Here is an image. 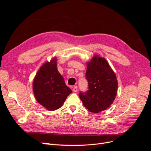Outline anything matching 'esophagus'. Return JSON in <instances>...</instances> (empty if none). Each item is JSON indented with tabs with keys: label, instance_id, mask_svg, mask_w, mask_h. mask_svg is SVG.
I'll return each instance as SVG.
<instances>
[{
	"label": "esophagus",
	"instance_id": "obj_1",
	"mask_svg": "<svg viewBox=\"0 0 151 151\" xmlns=\"http://www.w3.org/2000/svg\"><path fill=\"white\" fill-rule=\"evenodd\" d=\"M72 91H74V92H77V86H74V88L72 89Z\"/></svg>",
	"mask_w": 151,
	"mask_h": 151
}]
</instances>
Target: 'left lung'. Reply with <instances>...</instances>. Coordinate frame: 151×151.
I'll return each instance as SVG.
<instances>
[{"mask_svg":"<svg viewBox=\"0 0 151 151\" xmlns=\"http://www.w3.org/2000/svg\"><path fill=\"white\" fill-rule=\"evenodd\" d=\"M86 76L89 90L79 94L83 105L92 113L105 110L113 103L117 94L118 84L115 73L106 59L94 55L87 62Z\"/></svg>","mask_w":151,"mask_h":151,"instance_id":"1","label":"left lung"}]
</instances>
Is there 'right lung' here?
Wrapping results in <instances>:
<instances>
[{"label": "right lung", "mask_w": 151, "mask_h": 151, "mask_svg": "<svg viewBox=\"0 0 151 151\" xmlns=\"http://www.w3.org/2000/svg\"><path fill=\"white\" fill-rule=\"evenodd\" d=\"M57 60L54 57L50 62L43 63L33 83L36 100L49 111L60 108L68 96L72 93L57 70Z\"/></svg>", "instance_id": "add662e5"}]
</instances>
